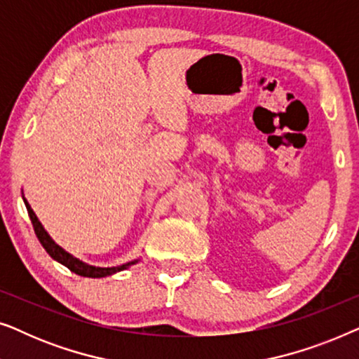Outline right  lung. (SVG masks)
Listing matches in <instances>:
<instances>
[{
	"instance_id": "add662e5",
	"label": "right lung",
	"mask_w": 359,
	"mask_h": 359,
	"mask_svg": "<svg viewBox=\"0 0 359 359\" xmlns=\"http://www.w3.org/2000/svg\"><path fill=\"white\" fill-rule=\"evenodd\" d=\"M24 204H26V208H27V214H29V217H31L34 232H36L39 242L42 243V247L46 248V252L50 255L53 259H57L58 263H62L63 266H67L68 269H70V271L80 274V276H85V278H104V276H111V274H114L117 271H122V269L129 268L130 264L137 263V259H135V262L126 263V264H122V266L96 268V266H91V264H86V263L80 262V259L72 257L70 253H67L65 250H63L62 247H58V245L53 242V240L50 238V235L46 232V229H43L42 224L39 222L37 215L34 214V210L31 209V205H29L26 199H24Z\"/></svg>"
}]
</instances>
